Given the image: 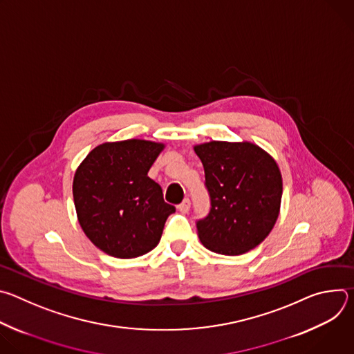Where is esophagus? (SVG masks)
Returning <instances> with one entry per match:
<instances>
[{
    "mask_svg": "<svg viewBox=\"0 0 354 354\" xmlns=\"http://www.w3.org/2000/svg\"><path fill=\"white\" fill-rule=\"evenodd\" d=\"M178 210L183 214H186L190 210V200L189 198H183L182 203L178 206Z\"/></svg>",
    "mask_w": 354,
    "mask_h": 354,
    "instance_id": "obj_1",
    "label": "esophagus"
}]
</instances>
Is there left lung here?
<instances>
[{
  "mask_svg": "<svg viewBox=\"0 0 354 354\" xmlns=\"http://www.w3.org/2000/svg\"><path fill=\"white\" fill-rule=\"evenodd\" d=\"M194 153L210 197L207 216L196 221L201 243L228 257L254 249L279 217L283 183L276 161L246 141H210L196 145Z\"/></svg>",
  "mask_w": 354,
  "mask_h": 354,
  "instance_id": "1",
  "label": "left lung"
}]
</instances>
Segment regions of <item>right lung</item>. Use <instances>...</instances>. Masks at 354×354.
I'll use <instances>...</instances> for the list:
<instances>
[{
  "mask_svg": "<svg viewBox=\"0 0 354 354\" xmlns=\"http://www.w3.org/2000/svg\"><path fill=\"white\" fill-rule=\"evenodd\" d=\"M164 145L145 140L105 142L78 167L73 196L78 221L105 254L131 259L153 250L175 207L147 174Z\"/></svg>",
  "mask_w": 354,
  "mask_h": 354,
  "instance_id": "add662e5",
  "label": "right lung"
}]
</instances>
